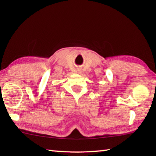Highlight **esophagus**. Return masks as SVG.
<instances>
[{
  "instance_id": "34e87169",
  "label": "esophagus",
  "mask_w": 156,
  "mask_h": 156,
  "mask_svg": "<svg viewBox=\"0 0 156 156\" xmlns=\"http://www.w3.org/2000/svg\"><path fill=\"white\" fill-rule=\"evenodd\" d=\"M78 72H79V73H80V72H80V70H78Z\"/></svg>"
}]
</instances>
